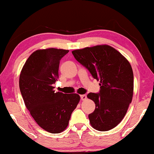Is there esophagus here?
Wrapping results in <instances>:
<instances>
[{
    "instance_id": "obj_1",
    "label": "esophagus",
    "mask_w": 154,
    "mask_h": 154,
    "mask_svg": "<svg viewBox=\"0 0 154 154\" xmlns=\"http://www.w3.org/2000/svg\"><path fill=\"white\" fill-rule=\"evenodd\" d=\"M80 98H81V100H85V99H86L87 96L85 94H82V95H80Z\"/></svg>"
}]
</instances>
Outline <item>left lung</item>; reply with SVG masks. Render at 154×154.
Segmentation results:
<instances>
[{"instance_id":"left-lung-1","label":"left lung","mask_w":154,"mask_h":154,"mask_svg":"<svg viewBox=\"0 0 154 154\" xmlns=\"http://www.w3.org/2000/svg\"><path fill=\"white\" fill-rule=\"evenodd\" d=\"M75 58L100 81L98 93L87 97L95 103L88 115L90 124L99 131H107L120 123L132 102L134 76L131 65L118 51L107 45L76 49Z\"/></svg>"}]
</instances>
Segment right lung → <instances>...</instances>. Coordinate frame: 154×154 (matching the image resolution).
<instances>
[{
    "label": "right lung",
    "instance_id": "1",
    "mask_svg": "<svg viewBox=\"0 0 154 154\" xmlns=\"http://www.w3.org/2000/svg\"><path fill=\"white\" fill-rule=\"evenodd\" d=\"M69 50L49 48L31 54L20 75V89L25 105L40 127L51 133L66 128L80 100L77 94L56 92L60 61Z\"/></svg>",
    "mask_w": 154,
    "mask_h": 154
}]
</instances>
